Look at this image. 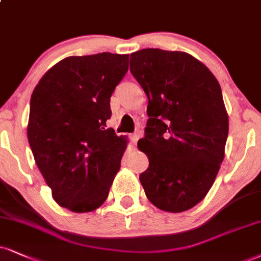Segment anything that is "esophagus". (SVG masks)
Listing matches in <instances>:
<instances>
[{
    "instance_id": "obj_1",
    "label": "esophagus",
    "mask_w": 261,
    "mask_h": 261,
    "mask_svg": "<svg viewBox=\"0 0 261 261\" xmlns=\"http://www.w3.org/2000/svg\"><path fill=\"white\" fill-rule=\"evenodd\" d=\"M139 135L137 134H133V135H130V141H131V144H133L134 147H136V144H137V140H139Z\"/></svg>"
}]
</instances>
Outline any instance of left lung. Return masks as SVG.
Here are the masks:
<instances>
[{"label": "left lung", "mask_w": 261, "mask_h": 261, "mask_svg": "<svg viewBox=\"0 0 261 261\" xmlns=\"http://www.w3.org/2000/svg\"><path fill=\"white\" fill-rule=\"evenodd\" d=\"M130 70L148 97L146 135L137 143L149 161L141 185L156 208L186 212L204 199L224 161L228 115L220 84L181 51L134 52Z\"/></svg>", "instance_id": "left-lung-1"}]
</instances>
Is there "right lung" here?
I'll use <instances>...</instances> for the list:
<instances>
[{
	"mask_svg": "<svg viewBox=\"0 0 261 261\" xmlns=\"http://www.w3.org/2000/svg\"><path fill=\"white\" fill-rule=\"evenodd\" d=\"M128 69V55L71 56L41 77L30 99L28 140L57 204L74 213L106 202L125 136L107 128L111 97Z\"/></svg>",
	"mask_w": 261,
	"mask_h": 261,
	"instance_id": "obj_1",
	"label": "right lung"
}]
</instances>
